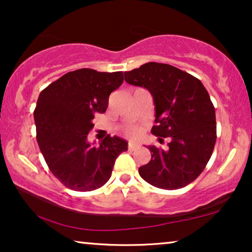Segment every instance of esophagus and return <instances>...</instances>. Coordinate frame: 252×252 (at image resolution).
Returning a JSON list of instances; mask_svg holds the SVG:
<instances>
[{"instance_id":"1","label":"esophagus","mask_w":252,"mask_h":252,"mask_svg":"<svg viewBox=\"0 0 252 252\" xmlns=\"http://www.w3.org/2000/svg\"><path fill=\"white\" fill-rule=\"evenodd\" d=\"M138 147H139V145L136 144V143H132V141H130V143L127 144V150H129V151H134Z\"/></svg>"}]
</instances>
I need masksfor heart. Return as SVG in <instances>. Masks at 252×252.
<instances>
[{"label": "heart", "mask_w": 252, "mask_h": 252, "mask_svg": "<svg viewBox=\"0 0 252 252\" xmlns=\"http://www.w3.org/2000/svg\"><path fill=\"white\" fill-rule=\"evenodd\" d=\"M123 132H125V134H126L127 137L136 138L140 134L141 127L139 126H127L125 127Z\"/></svg>", "instance_id": "heart-1"}]
</instances>
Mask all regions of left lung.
<instances>
[{
    "mask_svg": "<svg viewBox=\"0 0 252 252\" xmlns=\"http://www.w3.org/2000/svg\"><path fill=\"white\" fill-rule=\"evenodd\" d=\"M125 79L151 92L157 123L152 133L169 138L166 150L148 146L152 158L138 170L140 177L158 189L187 186L204 170L217 139L215 107L207 89L196 77L168 63H144L125 72Z\"/></svg>",
    "mask_w": 252,
    "mask_h": 252,
    "instance_id": "1",
    "label": "left lung"
}]
</instances>
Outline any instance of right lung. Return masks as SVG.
Wrapping results in <instances>:
<instances>
[{
    "label": "right lung",
    "instance_id": "add662e5",
    "mask_svg": "<svg viewBox=\"0 0 252 252\" xmlns=\"http://www.w3.org/2000/svg\"><path fill=\"white\" fill-rule=\"evenodd\" d=\"M123 73L81 68L41 91L34 111L36 139L45 162L67 189L90 192L112 176L127 143L108 134L99 146L88 141L94 115L106 112L109 94L123 83Z\"/></svg>",
    "mask_w": 252,
    "mask_h": 252
}]
</instances>
